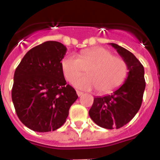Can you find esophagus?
<instances>
[{"label":"esophagus","instance_id":"1","mask_svg":"<svg viewBox=\"0 0 160 160\" xmlns=\"http://www.w3.org/2000/svg\"><path fill=\"white\" fill-rule=\"evenodd\" d=\"M77 94L78 97H80V96H82L83 94V93L82 92V91H79V90H77Z\"/></svg>","mask_w":160,"mask_h":160}]
</instances>
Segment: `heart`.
<instances>
[{
    "instance_id": "obj_1",
    "label": "heart",
    "mask_w": 160,
    "mask_h": 160,
    "mask_svg": "<svg viewBox=\"0 0 160 160\" xmlns=\"http://www.w3.org/2000/svg\"><path fill=\"white\" fill-rule=\"evenodd\" d=\"M61 66L69 82L87 69L88 74L75 78L73 86L84 90L96 88L100 93L110 92L119 87L128 73L125 60L113 56L110 50L103 47L85 49L78 57L67 55L62 60Z\"/></svg>"
}]
</instances>
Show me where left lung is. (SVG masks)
Here are the masks:
<instances>
[{"instance_id":"obj_1","label":"left lung","mask_w":160,"mask_h":160,"mask_svg":"<svg viewBox=\"0 0 160 160\" xmlns=\"http://www.w3.org/2000/svg\"><path fill=\"white\" fill-rule=\"evenodd\" d=\"M128 66L125 82L111 94L94 98L89 115L106 129H118L131 121L141 107L146 82L144 68L135 55L117 44L110 43Z\"/></svg>"}]
</instances>
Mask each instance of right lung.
I'll use <instances>...</instances> for the list:
<instances>
[{
    "instance_id": "add662e5",
    "label": "right lung",
    "mask_w": 160,
    "mask_h": 160,
    "mask_svg": "<svg viewBox=\"0 0 160 160\" xmlns=\"http://www.w3.org/2000/svg\"><path fill=\"white\" fill-rule=\"evenodd\" d=\"M66 49L61 42H44L25 53L15 70L12 102L21 122L32 131L58 129L77 100L61 66Z\"/></svg>"
}]
</instances>
